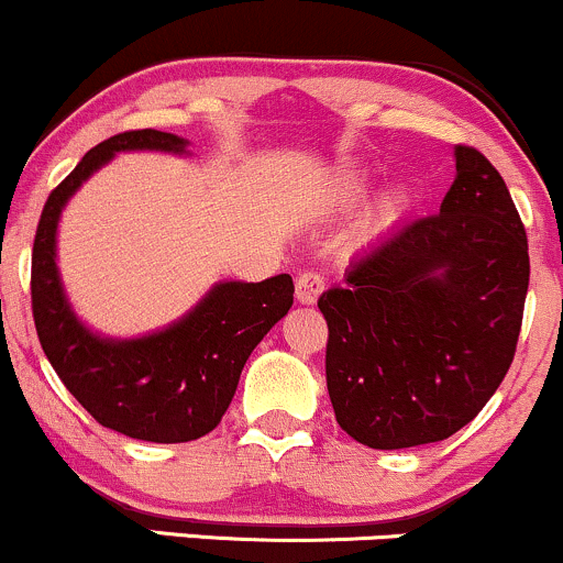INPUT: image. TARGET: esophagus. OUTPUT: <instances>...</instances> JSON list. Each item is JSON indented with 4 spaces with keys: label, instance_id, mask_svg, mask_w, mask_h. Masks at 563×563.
<instances>
[{
    "label": "esophagus",
    "instance_id": "esophagus-1",
    "mask_svg": "<svg viewBox=\"0 0 563 563\" xmlns=\"http://www.w3.org/2000/svg\"><path fill=\"white\" fill-rule=\"evenodd\" d=\"M324 292V276L319 271H302L295 279V295H298L300 302L311 306V302L319 300V295Z\"/></svg>",
    "mask_w": 563,
    "mask_h": 563
}]
</instances>
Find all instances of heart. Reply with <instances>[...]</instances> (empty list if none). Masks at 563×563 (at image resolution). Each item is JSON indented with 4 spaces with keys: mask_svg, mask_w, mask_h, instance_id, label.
Segmentation results:
<instances>
[{
    "mask_svg": "<svg viewBox=\"0 0 563 563\" xmlns=\"http://www.w3.org/2000/svg\"><path fill=\"white\" fill-rule=\"evenodd\" d=\"M366 183H369V175H364L362 169H351V173H345L343 180H340V199L343 201L362 199L366 191ZM404 207H407V197H404V194H394V197L383 201L380 210L375 214V220L377 223H388V220L399 218Z\"/></svg>",
    "mask_w": 563,
    "mask_h": 563,
    "instance_id": "heart-1",
    "label": "heart"
}]
</instances>
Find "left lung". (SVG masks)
Masks as SVG:
<instances>
[{
	"label": "left lung",
	"instance_id": "obj_1",
	"mask_svg": "<svg viewBox=\"0 0 563 563\" xmlns=\"http://www.w3.org/2000/svg\"><path fill=\"white\" fill-rule=\"evenodd\" d=\"M435 214L401 225L319 298L338 426L372 450H407L468 426L508 375L529 287L527 231L473 145Z\"/></svg>",
	"mask_w": 563,
	"mask_h": 563
}]
</instances>
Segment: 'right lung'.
I'll return each mask as SVG.
<instances>
[{
    "label": "right lung",
    "mask_w": 563,
    "mask_h": 563,
    "mask_svg": "<svg viewBox=\"0 0 563 563\" xmlns=\"http://www.w3.org/2000/svg\"><path fill=\"white\" fill-rule=\"evenodd\" d=\"M175 151L186 141L159 130L119 132L81 156L49 191L31 252V311L44 356L103 428L154 444L210 433L236 394L250 353L292 306L289 274L257 284L223 282L178 324L137 340H106L79 324L55 265L63 205L117 151Z\"/></svg>",
    "instance_id": "right-lung-1"
}]
</instances>
